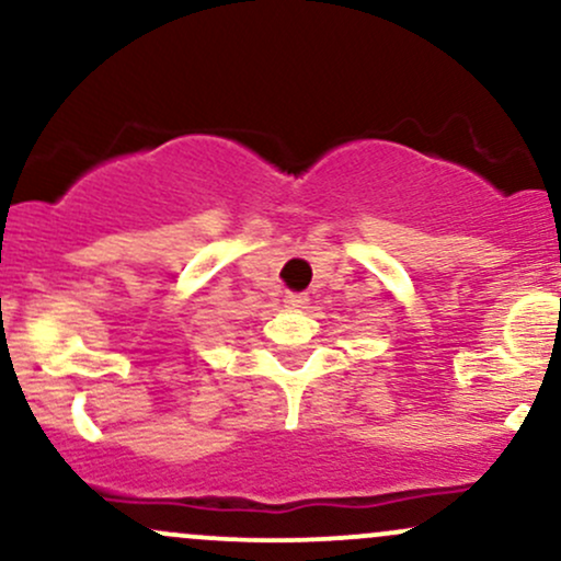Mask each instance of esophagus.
Here are the masks:
<instances>
[{
    "label": "esophagus",
    "instance_id": "esophagus-1",
    "mask_svg": "<svg viewBox=\"0 0 561 561\" xmlns=\"http://www.w3.org/2000/svg\"><path fill=\"white\" fill-rule=\"evenodd\" d=\"M285 302H287V308H302L308 302V298H306V293H287Z\"/></svg>",
    "mask_w": 561,
    "mask_h": 561
}]
</instances>
